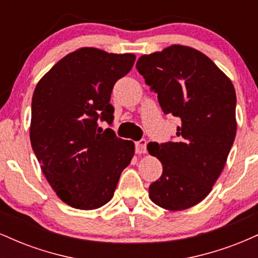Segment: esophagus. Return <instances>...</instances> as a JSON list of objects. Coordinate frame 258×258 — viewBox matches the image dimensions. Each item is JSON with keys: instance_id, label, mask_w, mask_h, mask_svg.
Returning a JSON list of instances; mask_svg holds the SVG:
<instances>
[{"instance_id": "esophagus-1", "label": "esophagus", "mask_w": 258, "mask_h": 258, "mask_svg": "<svg viewBox=\"0 0 258 258\" xmlns=\"http://www.w3.org/2000/svg\"><path fill=\"white\" fill-rule=\"evenodd\" d=\"M136 153L137 154H146L147 153V141L146 139H141V141L136 142Z\"/></svg>"}]
</instances>
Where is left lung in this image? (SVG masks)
Returning <instances> with one entry per match:
<instances>
[{"label":"left lung","mask_w":258,"mask_h":258,"mask_svg":"<svg viewBox=\"0 0 258 258\" xmlns=\"http://www.w3.org/2000/svg\"><path fill=\"white\" fill-rule=\"evenodd\" d=\"M136 68L158 93L162 111L180 120L176 141L148 144L150 155L162 164L149 198L170 211L189 209L211 191L233 146L234 86L204 53L180 44L142 55Z\"/></svg>","instance_id":"1"}]
</instances>
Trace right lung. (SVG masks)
<instances>
[{
    "label": "right lung",
    "mask_w": 258,
    "mask_h": 258,
    "mask_svg": "<svg viewBox=\"0 0 258 258\" xmlns=\"http://www.w3.org/2000/svg\"><path fill=\"white\" fill-rule=\"evenodd\" d=\"M136 55L85 47L65 55L38 81L31 102L30 141L41 170L68 205L94 210L111 200L135 154L132 141L111 128L115 82Z\"/></svg>",
    "instance_id": "right-lung-1"
}]
</instances>
